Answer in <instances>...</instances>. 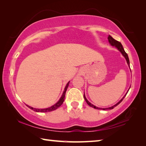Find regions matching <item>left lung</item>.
Returning <instances> with one entry per match:
<instances>
[{
	"mask_svg": "<svg viewBox=\"0 0 146 146\" xmlns=\"http://www.w3.org/2000/svg\"><path fill=\"white\" fill-rule=\"evenodd\" d=\"M108 42H109V43L112 46H115V47L119 49V50L120 51V52L122 54V55L123 56L125 57V60H126V61H127V64H128V65H129V66L130 67V62H129V57H128V55H127V54L125 52V51H124V49L123 48V46H122V44H121V43L120 42H119V41H116L115 39H114L112 37H111V36H108ZM131 88V87H130ZM129 90L127 91V92L126 93V94L123 96V97L121 99V100L118 102V103L117 104H115V105H113V106H112V107H109V108H98V107H95V105H94L93 104H92L91 103H90V102L88 101V100L87 99H86V98L85 97V94H84V98H85V101H86V103H87V104L89 105V106H90V107H93V108H96V109H102V110H109V109H113V108L115 107H116L117 105H119L121 102H122V100H123V99L125 98V97L126 96V95H127V94L128 93V92H129Z\"/></svg>",
	"mask_w": 146,
	"mask_h": 146,
	"instance_id": "1",
	"label": "left lung"
}]
</instances>
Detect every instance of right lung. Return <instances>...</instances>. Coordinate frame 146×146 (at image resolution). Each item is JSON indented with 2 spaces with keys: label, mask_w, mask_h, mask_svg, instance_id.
Segmentation results:
<instances>
[{
  "label": "right lung",
  "mask_w": 146,
  "mask_h": 146,
  "mask_svg": "<svg viewBox=\"0 0 146 146\" xmlns=\"http://www.w3.org/2000/svg\"><path fill=\"white\" fill-rule=\"evenodd\" d=\"M69 83H70V82L67 83L66 86H65L64 90L63 93V95H62L61 97L60 98V100H59V101L57 102L56 104H55L54 105H52V106H51L50 107H48V108H35L30 107V106H29V105H26L29 108H31V109H32L33 110L35 111H37V112H48V111H53L56 109H57V108L58 107H60L63 103V102L64 100L65 94H66V90L68 87V85H69Z\"/></svg>",
  "instance_id": "add662e5"
}]
</instances>
